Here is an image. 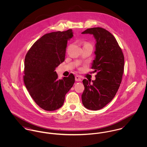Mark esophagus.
<instances>
[{
    "mask_svg": "<svg viewBox=\"0 0 147 147\" xmlns=\"http://www.w3.org/2000/svg\"><path fill=\"white\" fill-rule=\"evenodd\" d=\"M75 80L76 82H80L82 80L81 78L79 75H76V76H75Z\"/></svg>",
    "mask_w": 147,
    "mask_h": 147,
    "instance_id": "esophagus-1",
    "label": "esophagus"
}]
</instances>
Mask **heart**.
Wrapping results in <instances>:
<instances>
[{
  "label": "heart",
  "instance_id": "obj_1",
  "mask_svg": "<svg viewBox=\"0 0 147 147\" xmlns=\"http://www.w3.org/2000/svg\"><path fill=\"white\" fill-rule=\"evenodd\" d=\"M88 43H85V44H88Z\"/></svg>",
  "mask_w": 147,
  "mask_h": 147
}]
</instances>
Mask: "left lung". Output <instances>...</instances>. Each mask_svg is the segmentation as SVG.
I'll use <instances>...</instances> for the list:
<instances>
[{"instance_id":"obj_1","label":"left lung","mask_w":147,"mask_h":147,"mask_svg":"<svg viewBox=\"0 0 147 147\" xmlns=\"http://www.w3.org/2000/svg\"><path fill=\"white\" fill-rule=\"evenodd\" d=\"M82 33L93 34L96 40V58L92 68L97 72L92 83L83 80L82 102L88 109L98 110L113 99L119 88L124 72V55L115 38L105 29L88 28Z\"/></svg>"}]
</instances>
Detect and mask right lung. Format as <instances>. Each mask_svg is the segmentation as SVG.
Segmentation results:
<instances>
[{
    "label": "right lung",
    "instance_id": "obj_1",
    "mask_svg": "<svg viewBox=\"0 0 147 147\" xmlns=\"http://www.w3.org/2000/svg\"><path fill=\"white\" fill-rule=\"evenodd\" d=\"M72 37V29L47 33L34 42L25 55L24 84L34 102L45 110L62 107L75 83L73 74L61 80L55 71L64 61L67 41Z\"/></svg>",
    "mask_w": 147,
    "mask_h": 147
}]
</instances>
